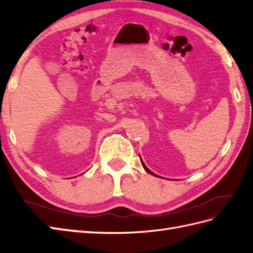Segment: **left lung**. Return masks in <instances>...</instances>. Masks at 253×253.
<instances>
[{
  "mask_svg": "<svg viewBox=\"0 0 253 253\" xmlns=\"http://www.w3.org/2000/svg\"><path fill=\"white\" fill-rule=\"evenodd\" d=\"M140 162H141V165H143V168H144V169H146V171H148V173H149V174H151V175H155V174H153V173H152V171H150L149 169H148L146 168V166H145V164L143 163V161H141V160H140ZM155 176H156V175H155Z\"/></svg>",
  "mask_w": 253,
  "mask_h": 253,
  "instance_id": "1",
  "label": "left lung"
}]
</instances>
